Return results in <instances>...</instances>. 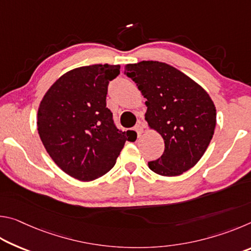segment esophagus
Masks as SVG:
<instances>
[{"label":"esophagus","mask_w":251,"mask_h":251,"mask_svg":"<svg viewBox=\"0 0 251 251\" xmlns=\"http://www.w3.org/2000/svg\"><path fill=\"white\" fill-rule=\"evenodd\" d=\"M134 130L136 131V133H137V136H138V137H141L142 134L144 133V128H143V126H142L141 124H137V125H136V126L134 127Z\"/></svg>","instance_id":"34e87169"}]
</instances>
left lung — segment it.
I'll return each mask as SVG.
<instances>
[{"label": "left lung", "mask_w": 251, "mask_h": 251, "mask_svg": "<svg viewBox=\"0 0 251 251\" xmlns=\"http://www.w3.org/2000/svg\"><path fill=\"white\" fill-rule=\"evenodd\" d=\"M125 75L147 100L145 121L165 143L164 154L148 163L151 171L173 177L194 167L209 146L216 127V107L209 94L166 63L127 64Z\"/></svg>", "instance_id": "obj_1"}]
</instances>
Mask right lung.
Here are the masks:
<instances>
[{"mask_svg": "<svg viewBox=\"0 0 251 251\" xmlns=\"http://www.w3.org/2000/svg\"><path fill=\"white\" fill-rule=\"evenodd\" d=\"M120 65L82 66L63 74L45 93L37 130L54 163L71 177L91 181L114 167L129 134L120 131L106 107L109 80Z\"/></svg>", "mask_w": 251, "mask_h": 251, "instance_id": "right-lung-1", "label": "right lung"}]
</instances>
